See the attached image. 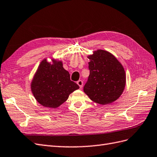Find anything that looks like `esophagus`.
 <instances>
[{
    "label": "esophagus",
    "mask_w": 157,
    "mask_h": 157,
    "mask_svg": "<svg viewBox=\"0 0 157 157\" xmlns=\"http://www.w3.org/2000/svg\"><path fill=\"white\" fill-rule=\"evenodd\" d=\"M77 83H78V85L79 86L80 89H81V88H82V87H83V82L82 81V80H79V81L77 82Z\"/></svg>",
    "instance_id": "esophagus-1"
}]
</instances>
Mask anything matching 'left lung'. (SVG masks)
Returning a JSON list of instances; mask_svg holds the SVG:
<instances>
[{
    "label": "left lung",
    "mask_w": 157,
    "mask_h": 157,
    "mask_svg": "<svg viewBox=\"0 0 157 157\" xmlns=\"http://www.w3.org/2000/svg\"><path fill=\"white\" fill-rule=\"evenodd\" d=\"M88 58L90 73L83 87L85 94L101 105L116 101L126 84L125 71L121 63L110 52L103 50L94 51Z\"/></svg>",
    "instance_id": "left-lung-1"
}]
</instances>
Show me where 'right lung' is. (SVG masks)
I'll list each match as a JSON object with an SVG mask.
<instances>
[{
	"label": "right lung",
	"instance_id": "obj_1",
	"mask_svg": "<svg viewBox=\"0 0 157 157\" xmlns=\"http://www.w3.org/2000/svg\"><path fill=\"white\" fill-rule=\"evenodd\" d=\"M45 58L40 62L31 82V90L36 101L44 107L57 108L79 87L70 80V75L63 67L62 61Z\"/></svg>",
	"mask_w": 157,
	"mask_h": 157
}]
</instances>
